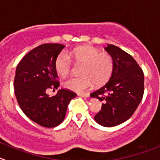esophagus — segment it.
Segmentation results:
<instances>
[{"label": "esophagus", "mask_w": 160, "mask_h": 160, "mask_svg": "<svg viewBox=\"0 0 160 160\" xmlns=\"http://www.w3.org/2000/svg\"><path fill=\"white\" fill-rule=\"evenodd\" d=\"M78 96H80V97L88 98V97H89V94H84V93H80V94H78Z\"/></svg>", "instance_id": "esophagus-1"}]
</instances>
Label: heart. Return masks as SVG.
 <instances>
[{"label":"heart","instance_id":"1","mask_svg":"<svg viewBox=\"0 0 160 160\" xmlns=\"http://www.w3.org/2000/svg\"><path fill=\"white\" fill-rule=\"evenodd\" d=\"M72 59L83 63L81 76H71L63 82L66 89L81 93L93 84L102 86L108 81L114 70V62L109 54L100 52L91 46H80L68 52H62L56 58L55 68L59 75L69 73L72 66Z\"/></svg>","mask_w":160,"mask_h":160}]
</instances>
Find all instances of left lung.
<instances>
[{"label":"left lung","mask_w":160,"mask_h":160,"mask_svg":"<svg viewBox=\"0 0 160 160\" xmlns=\"http://www.w3.org/2000/svg\"><path fill=\"white\" fill-rule=\"evenodd\" d=\"M114 62L112 75L91 97L103 102L94 116L98 124L111 128L128 120L137 109L144 94V73L134 58L119 48H105Z\"/></svg>","instance_id":"1"}]
</instances>
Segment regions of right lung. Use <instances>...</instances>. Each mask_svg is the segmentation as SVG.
Returning a JSON list of instances; mask_svg holds the SVG:
<instances>
[{"label": "right lung", "instance_id": "add662e5", "mask_svg": "<svg viewBox=\"0 0 160 160\" xmlns=\"http://www.w3.org/2000/svg\"><path fill=\"white\" fill-rule=\"evenodd\" d=\"M65 46L44 44L26 54L15 71L14 89L20 108L31 120L45 128H55L64 120L73 91L60 89L49 97L46 91L58 89L59 81L55 68L56 58Z\"/></svg>", "mask_w": 160, "mask_h": 160}]
</instances>
